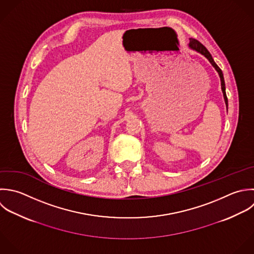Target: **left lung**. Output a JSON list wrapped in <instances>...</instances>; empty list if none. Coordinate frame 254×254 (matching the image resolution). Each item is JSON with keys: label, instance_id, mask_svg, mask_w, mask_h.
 <instances>
[{"label": "left lung", "instance_id": "left-lung-1", "mask_svg": "<svg viewBox=\"0 0 254 254\" xmlns=\"http://www.w3.org/2000/svg\"><path fill=\"white\" fill-rule=\"evenodd\" d=\"M189 47H190L191 49H193V50L198 51V52L201 53L202 55H204V56L210 61V63L215 67V69L217 70V72L219 73L220 78H221V85H222V91H223V94H224V99H225V102H226V105H227V108H228V98H227V94H226V85H225V80H224V74H223L221 68L216 64V62L214 61V59H213L211 53L208 51V49H207L200 41H198L197 39L190 38Z\"/></svg>", "mask_w": 254, "mask_h": 254}]
</instances>
